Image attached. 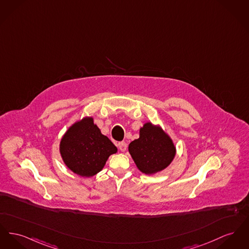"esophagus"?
Segmentation results:
<instances>
[{
	"mask_svg": "<svg viewBox=\"0 0 249 249\" xmlns=\"http://www.w3.org/2000/svg\"><path fill=\"white\" fill-rule=\"evenodd\" d=\"M117 146H118V148H119L122 152H124V151L127 149V144H126L125 142H123V141H122V142H119Z\"/></svg>",
	"mask_w": 249,
	"mask_h": 249,
	"instance_id": "obj_1",
	"label": "esophagus"
}]
</instances>
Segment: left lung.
Returning a JSON list of instances; mask_svg holds the SVG:
<instances>
[{"label":"left lung","instance_id":"left-lung-1","mask_svg":"<svg viewBox=\"0 0 249 249\" xmlns=\"http://www.w3.org/2000/svg\"><path fill=\"white\" fill-rule=\"evenodd\" d=\"M129 152L137 168L152 175L166 168L176 155L172 139L160 126L146 122L139 131V138L129 145Z\"/></svg>","mask_w":249,"mask_h":249}]
</instances>
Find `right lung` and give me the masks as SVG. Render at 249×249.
Returning a JSON list of instances; mask_svg holds the SVG:
<instances>
[{
    "mask_svg": "<svg viewBox=\"0 0 249 249\" xmlns=\"http://www.w3.org/2000/svg\"><path fill=\"white\" fill-rule=\"evenodd\" d=\"M60 154L65 164L77 175L92 177L102 171L117 146L94 124L93 117L75 122L60 142Z\"/></svg>",
    "mask_w": 249,
    "mask_h": 249,
    "instance_id": "1",
    "label": "right lung"
}]
</instances>
